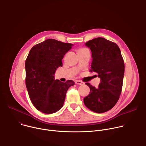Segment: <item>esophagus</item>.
Instances as JSON below:
<instances>
[{"mask_svg":"<svg viewBox=\"0 0 146 146\" xmlns=\"http://www.w3.org/2000/svg\"><path fill=\"white\" fill-rule=\"evenodd\" d=\"M75 82H76V84L77 85H83L84 84V82H82L81 81H80V80H76Z\"/></svg>","mask_w":146,"mask_h":146,"instance_id":"obj_1","label":"esophagus"}]
</instances>
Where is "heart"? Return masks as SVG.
<instances>
[{
  "instance_id": "b5f03b06",
  "label": "heart",
  "mask_w": 146,
  "mask_h": 146,
  "mask_svg": "<svg viewBox=\"0 0 146 146\" xmlns=\"http://www.w3.org/2000/svg\"><path fill=\"white\" fill-rule=\"evenodd\" d=\"M86 50H88L87 49L85 48H80L78 50V52H80V51H86Z\"/></svg>"
}]
</instances>
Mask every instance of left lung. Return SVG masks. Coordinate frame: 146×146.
Returning <instances> with one entry per match:
<instances>
[{
	"label": "left lung",
	"mask_w": 146,
	"mask_h": 146,
	"mask_svg": "<svg viewBox=\"0 0 146 146\" xmlns=\"http://www.w3.org/2000/svg\"><path fill=\"white\" fill-rule=\"evenodd\" d=\"M86 46L92 52L90 71L98 73L100 83L98 88L86 83L90 92L84 98V103L94 112L103 113L111 109L119 98L125 71L123 59L118 46L105 38H94Z\"/></svg>",
	"instance_id": "left-lung-1"
}]
</instances>
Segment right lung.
I'll return each instance as SVG.
<instances>
[{
	"instance_id": "add662e5",
	"label": "right lung",
	"mask_w": 146,
	"mask_h": 146,
	"mask_svg": "<svg viewBox=\"0 0 146 146\" xmlns=\"http://www.w3.org/2000/svg\"><path fill=\"white\" fill-rule=\"evenodd\" d=\"M72 44L49 38L33 46L25 61L26 86L34 106L45 114L59 110L64 105L68 90L74 82L55 80L56 69Z\"/></svg>"
}]
</instances>
